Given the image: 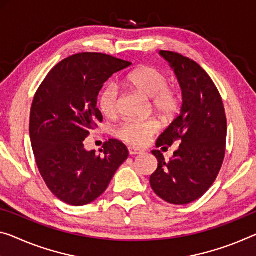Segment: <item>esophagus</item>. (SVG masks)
Masks as SVG:
<instances>
[{
    "instance_id": "esophagus-1",
    "label": "esophagus",
    "mask_w": 256,
    "mask_h": 256,
    "mask_svg": "<svg viewBox=\"0 0 256 256\" xmlns=\"http://www.w3.org/2000/svg\"><path fill=\"white\" fill-rule=\"evenodd\" d=\"M128 151H129V154H130V156L142 154V153H143V151L138 150V148H134V146H129L128 148Z\"/></svg>"
}]
</instances>
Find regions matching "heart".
<instances>
[{
	"instance_id": "obj_1",
	"label": "heart",
	"mask_w": 256,
	"mask_h": 256,
	"mask_svg": "<svg viewBox=\"0 0 256 256\" xmlns=\"http://www.w3.org/2000/svg\"><path fill=\"white\" fill-rule=\"evenodd\" d=\"M126 87L151 98V108L164 118L172 116L180 108V95L178 88L169 86L166 74L153 66H140L124 78ZM98 108L106 118H114L118 112V92L112 86L102 90L98 96ZM159 124L154 120H128L121 124L116 135L134 146H144L158 132Z\"/></svg>"
}]
</instances>
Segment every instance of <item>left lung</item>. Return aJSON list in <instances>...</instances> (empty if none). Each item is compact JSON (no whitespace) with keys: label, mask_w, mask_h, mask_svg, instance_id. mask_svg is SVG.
<instances>
[{"label":"left lung","mask_w":256,"mask_h":256,"mask_svg":"<svg viewBox=\"0 0 256 256\" xmlns=\"http://www.w3.org/2000/svg\"><path fill=\"white\" fill-rule=\"evenodd\" d=\"M178 76L183 104L180 116L159 136L156 146L180 143L169 161L159 150L158 168L150 178L154 194L172 205H186L212 186L226 154V116L222 98L210 76L196 62L161 50Z\"/></svg>","instance_id":"obj_1"}]
</instances>
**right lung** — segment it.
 Masks as SVG:
<instances>
[{"label":"right lung","mask_w":256,"mask_h":256,"mask_svg":"<svg viewBox=\"0 0 256 256\" xmlns=\"http://www.w3.org/2000/svg\"><path fill=\"white\" fill-rule=\"evenodd\" d=\"M130 62L105 54L82 52L50 70L35 94L30 136L40 174L58 199L72 206L92 202L104 194L128 148L108 140L97 156L84 140L103 121L97 96L113 74Z\"/></svg>","instance_id":"obj_1"}]
</instances>
